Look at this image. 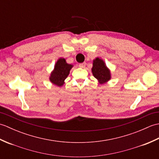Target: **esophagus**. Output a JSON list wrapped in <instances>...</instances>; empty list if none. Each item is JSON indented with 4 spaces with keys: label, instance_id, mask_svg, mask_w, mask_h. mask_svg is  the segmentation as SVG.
I'll use <instances>...</instances> for the list:
<instances>
[{
    "label": "esophagus",
    "instance_id": "1",
    "mask_svg": "<svg viewBox=\"0 0 159 159\" xmlns=\"http://www.w3.org/2000/svg\"><path fill=\"white\" fill-rule=\"evenodd\" d=\"M85 66H86V63H80L79 65V66L80 67H82V68H84V67H85Z\"/></svg>",
    "mask_w": 159,
    "mask_h": 159
}]
</instances>
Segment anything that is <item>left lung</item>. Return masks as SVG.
<instances>
[{
    "label": "left lung",
    "instance_id": "left-lung-1",
    "mask_svg": "<svg viewBox=\"0 0 159 159\" xmlns=\"http://www.w3.org/2000/svg\"><path fill=\"white\" fill-rule=\"evenodd\" d=\"M92 72L100 84L105 83L111 79L110 70L108 68L104 61L99 57L93 61Z\"/></svg>",
    "mask_w": 159,
    "mask_h": 159
}]
</instances>
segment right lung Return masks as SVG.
<instances>
[{"label": "right lung", "instance_id": "1", "mask_svg": "<svg viewBox=\"0 0 159 159\" xmlns=\"http://www.w3.org/2000/svg\"><path fill=\"white\" fill-rule=\"evenodd\" d=\"M73 65L68 64L64 58H59L54 67V70L50 73L49 77L50 81L53 85L61 87L65 83V80L69 75L70 70L72 68Z\"/></svg>", "mask_w": 159, "mask_h": 159}]
</instances>
